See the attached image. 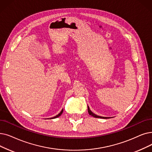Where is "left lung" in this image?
<instances>
[{
    "label": "left lung",
    "instance_id": "8db88e82",
    "mask_svg": "<svg viewBox=\"0 0 152 152\" xmlns=\"http://www.w3.org/2000/svg\"><path fill=\"white\" fill-rule=\"evenodd\" d=\"M88 113H89V115H92V116H93L94 117H96V118H109L110 117H101V116H99V115H96V114H93L92 113V111L90 110V109H89V107L88 106Z\"/></svg>",
    "mask_w": 152,
    "mask_h": 152
}]
</instances>
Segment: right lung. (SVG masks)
Segmentation results:
<instances>
[{
  "label": "right lung",
  "mask_w": 152,
  "mask_h": 152,
  "mask_svg": "<svg viewBox=\"0 0 152 152\" xmlns=\"http://www.w3.org/2000/svg\"><path fill=\"white\" fill-rule=\"evenodd\" d=\"M63 109L60 112V114H58L57 115H56L55 117H51V118H51V119H52V118H57V117H58L59 116H60L61 114H62V113H63Z\"/></svg>",
  "instance_id": "add662e5"
}]
</instances>
